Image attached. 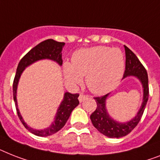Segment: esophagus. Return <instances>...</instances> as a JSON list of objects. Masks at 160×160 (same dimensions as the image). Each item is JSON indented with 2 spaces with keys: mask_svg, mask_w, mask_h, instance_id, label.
<instances>
[{
  "mask_svg": "<svg viewBox=\"0 0 160 160\" xmlns=\"http://www.w3.org/2000/svg\"><path fill=\"white\" fill-rule=\"evenodd\" d=\"M86 98V96L83 94H80L79 95V97H78V100H79V102H82L84 101V99Z\"/></svg>",
  "mask_w": 160,
  "mask_h": 160,
  "instance_id": "esophagus-1",
  "label": "esophagus"
}]
</instances>
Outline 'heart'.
Masks as SVG:
<instances>
[{
    "label": "heart",
    "instance_id": "b5f03b06",
    "mask_svg": "<svg viewBox=\"0 0 160 160\" xmlns=\"http://www.w3.org/2000/svg\"><path fill=\"white\" fill-rule=\"evenodd\" d=\"M125 68L123 54L118 48L94 47L80 49L73 54L72 64L63 66L66 81L78 85L85 77L88 89L94 94L103 95L118 85Z\"/></svg>",
    "mask_w": 160,
    "mask_h": 160
}]
</instances>
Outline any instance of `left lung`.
<instances>
[{
    "label": "left lung",
    "instance_id": "obj_1",
    "mask_svg": "<svg viewBox=\"0 0 160 160\" xmlns=\"http://www.w3.org/2000/svg\"><path fill=\"white\" fill-rule=\"evenodd\" d=\"M126 54V66L122 79L128 77H135L142 84L143 97L139 110L135 117L127 122H118L113 119L107 111L106 101L109 94L101 97H96L95 100L97 104L96 109L91 114V120L93 126L103 135L110 138H120L130 133L138 124L142 118L149 97L148 75L146 68H144L136 55L128 47L124 46Z\"/></svg>",
    "mask_w": 160,
    "mask_h": 160
}]
</instances>
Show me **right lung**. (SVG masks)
<instances>
[{
    "label": "right lung",
    "mask_w": 160,
    "mask_h": 160,
    "mask_svg": "<svg viewBox=\"0 0 160 160\" xmlns=\"http://www.w3.org/2000/svg\"><path fill=\"white\" fill-rule=\"evenodd\" d=\"M64 45L65 43L64 42H56L53 39H47V40L37 45L35 47L32 49L31 51H28L22 58V59L18 63V67H17L16 74L14 77V83H13V96H14V101L15 103V106H16L17 113H18L20 121L25 127V128L28 129L32 134L38 136V137H48V136L53 135L65 125L66 122L68 121L73 109L78 105L79 101L78 97L79 96V95L71 94L69 92H65L64 94V98L62 100L59 106L58 107L57 111H56L55 118H54L53 122H51V124L47 127V128L44 129L32 128L25 122L18 108L17 89H18V82H19L21 75L25 68L36 63L37 61L42 60V59H50V60L57 63L59 66H61L63 64L62 50H63Z\"/></svg>",
    "instance_id": "1"
}]
</instances>
